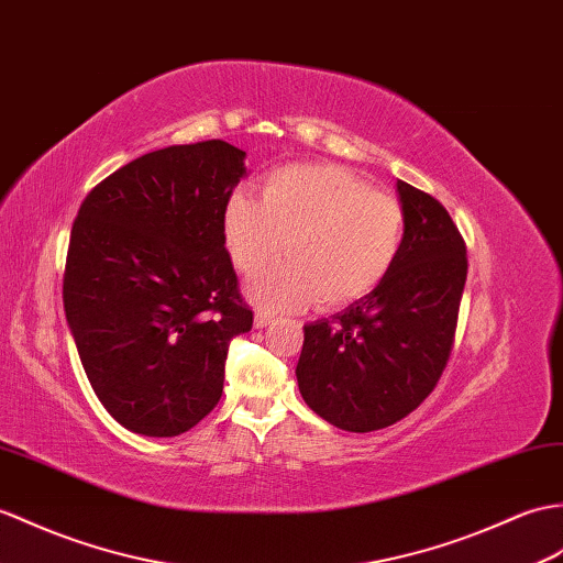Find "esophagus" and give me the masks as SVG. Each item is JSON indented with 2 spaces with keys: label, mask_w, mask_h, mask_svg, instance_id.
<instances>
[{
  "label": "esophagus",
  "mask_w": 563,
  "mask_h": 563,
  "mask_svg": "<svg viewBox=\"0 0 563 563\" xmlns=\"http://www.w3.org/2000/svg\"><path fill=\"white\" fill-rule=\"evenodd\" d=\"M273 321H276V317H273V313H268V311H256V317H254V325H256V329H266V325H271Z\"/></svg>",
  "instance_id": "1"
}]
</instances>
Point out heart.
<instances>
[{"instance_id": "1", "label": "heart", "mask_w": 563, "mask_h": 563, "mask_svg": "<svg viewBox=\"0 0 563 563\" xmlns=\"http://www.w3.org/2000/svg\"><path fill=\"white\" fill-rule=\"evenodd\" d=\"M405 232L396 196L374 191L341 165H287L271 173L261 201L238 191L222 216L232 264L244 276L285 250L292 261L250 283L266 309H290L317 297L338 309L374 292L394 268Z\"/></svg>"}]
</instances>
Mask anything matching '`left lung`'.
I'll return each instance as SVG.
<instances>
[{
	"label": "left lung",
	"mask_w": 563,
	"mask_h": 563,
	"mask_svg": "<svg viewBox=\"0 0 563 563\" xmlns=\"http://www.w3.org/2000/svg\"><path fill=\"white\" fill-rule=\"evenodd\" d=\"M402 244L386 280L347 309L305 325L297 384L309 408L345 431L396 424L420 405L453 350L467 254L434 196L398 179Z\"/></svg>",
	"instance_id": "left-lung-1"
}]
</instances>
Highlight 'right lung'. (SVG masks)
Segmentation results:
<instances>
[{"mask_svg": "<svg viewBox=\"0 0 563 563\" xmlns=\"http://www.w3.org/2000/svg\"><path fill=\"white\" fill-rule=\"evenodd\" d=\"M244 158L220 139L153 151L78 208L64 311L98 400L134 434L199 424L222 396L230 341L252 331L222 234Z\"/></svg>", "mask_w": 563, "mask_h": 563, "instance_id": "obj_1", "label": "right lung"}]
</instances>
